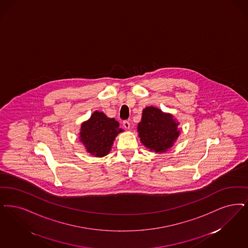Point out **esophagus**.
<instances>
[{
    "instance_id": "obj_1",
    "label": "esophagus",
    "mask_w": 248,
    "mask_h": 248,
    "mask_svg": "<svg viewBox=\"0 0 248 248\" xmlns=\"http://www.w3.org/2000/svg\"><path fill=\"white\" fill-rule=\"evenodd\" d=\"M123 125H124V127L125 129L130 128V123H129L128 121H124L123 122Z\"/></svg>"
}]
</instances>
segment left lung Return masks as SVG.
Instances as JSON below:
<instances>
[{
    "label": "left lung",
    "instance_id": "1",
    "mask_svg": "<svg viewBox=\"0 0 248 248\" xmlns=\"http://www.w3.org/2000/svg\"><path fill=\"white\" fill-rule=\"evenodd\" d=\"M178 124L171 114L152 106L147 107L143 109L138 126L140 141L151 151L165 152L178 139Z\"/></svg>",
    "mask_w": 248,
    "mask_h": 248
}]
</instances>
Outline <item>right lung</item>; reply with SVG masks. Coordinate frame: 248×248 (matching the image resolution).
I'll return each instance as SVG.
<instances>
[{
	"mask_svg": "<svg viewBox=\"0 0 248 248\" xmlns=\"http://www.w3.org/2000/svg\"><path fill=\"white\" fill-rule=\"evenodd\" d=\"M119 125L114 118H108L103 112L96 110L81 124L79 140L91 155L104 157L109 153L117 135L123 132Z\"/></svg>",
	"mask_w": 248,
	"mask_h": 248,
	"instance_id": "right-lung-1",
	"label": "right lung"
}]
</instances>
